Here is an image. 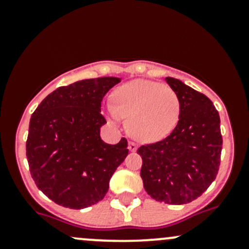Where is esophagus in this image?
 <instances>
[{"mask_svg":"<svg viewBox=\"0 0 249 249\" xmlns=\"http://www.w3.org/2000/svg\"><path fill=\"white\" fill-rule=\"evenodd\" d=\"M137 149V144L135 142H129V150L130 152H135Z\"/></svg>","mask_w":249,"mask_h":249,"instance_id":"34e87169","label":"esophagus"}]
</instances>
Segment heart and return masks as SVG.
<instances>
[{
  "label": "heart",
  "instance_id": "1",
  "mask_svg": "<svg viewBox=\"0 0 249 249\" xmlns=\"http://www.w3.org/2000/svg\"><path fill=\"white\" fill-rule=\"evenodd\" d=\"M113 104L105 107L113 123L127 119V130L141 142H157L169 136L177 126L180 101L177 92L153 80L135 79L113 92Z\"/></svg>",
  "mask_w": 249,
  "mask_h": 249
}]
</instances>
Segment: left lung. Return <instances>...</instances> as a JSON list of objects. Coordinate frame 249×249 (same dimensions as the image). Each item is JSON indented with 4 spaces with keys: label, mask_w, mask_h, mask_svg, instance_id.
Returning <instances> with one entry per match:
<instances>
[{
    "label": "left lung",
    "mask_w": 249,
    "mask_h": 249,
    "mask_svg": "<svg viewBox=\"0 0 249 249\" xmlns=\"http://www.w3.org/2000/svg\"><path fill=\"white\" fill-rule=\"evenodd\" d=\"M165 80L179 97V120L166 139L139 148L141 178L154 200L183 205L201 196L215 179L223 144L220 119L206 95L176 78Z\"/></svg>",
    "instance_id": "left-lung-1"
}]
</instances>
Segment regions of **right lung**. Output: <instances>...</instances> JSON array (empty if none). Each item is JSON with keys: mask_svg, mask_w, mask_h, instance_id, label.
I'll list each match as a JSON object with an SVG mask.
<instances>
[{"mask_svg": "<svg viewBox=\"0 0 249 249\" xmlns=\"http://www.w3.org/2000/svg\"><path fill=\"white\" fill-rule=\"evenodd\" d=\"M120 80L102 77L60 87L31 115L26 142L30 172L37 188L57 205L82 210L101 201L110 177L126 158L124 137L108 144L100 136L106 124L102 99Z\"/></svg>", "mask_w": 249, "mask_h": 249, "instance_id": "obj_1", "label": "right lung"}]
</instances>
